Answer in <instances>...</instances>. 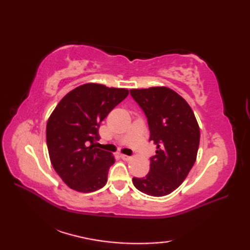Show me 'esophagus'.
<instances>
[{
	"mask_svg": "<svg viewBox=\"0 0 250 250\" xmlns=\"http://www.w3.org/2000/svg\"><path fill=\"white\" fill-rule=\"evenodd\" d=\"M120 158L122 159V160H125V161H130L131 160V157H129V156H125V155H122V153H121V155H120Z\"/></svg>",
	"mask_w": 250,
	"mask_h": 250,
	"instance_id": "1",
	"label": "esophagus"
}]
</instances>
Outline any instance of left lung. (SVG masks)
Listing matches in <instances>:
<instances>
[{
  "mask_svg": "<svg viewBox=\"0 0 250 250\" xmlns=\"http://www.w3.org/2000/svg\"><path fill=\"white\" fill-rule=\"evenodd\" d=\"M130 94L146 116L149 142L157 145L149 172L133 177V185L148 195H167L182 185L195 162L199 125L189 104L172 89H132Z\"/></svg>",
  "mask_w": 250,
  "mask_h": 250,
  "instance_id": "obj_1",
  "label": "left lung"
}]
</instances>
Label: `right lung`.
I'll return each instance as SVG.
<instances>
[{"label":"right lung","mask_w":250,"mask_h":250,"mask_svg":"<svg viewBox=\"0 0 250 250\" xmlns=\"http://www.w3.org/2000/svg\"><path fill=\"white\" fill-rule=\"evenodd\" d=\"M126 89L84 83L63 98L47 122L46 140L52 167L68 187L93 192L107 182L115 162L97 148L99 128L107 115L128 97Z\"/></svg>","instance_id":"obj_1"}]
</instances>
